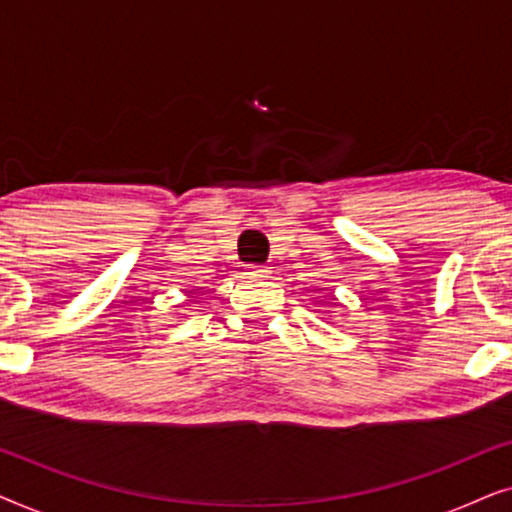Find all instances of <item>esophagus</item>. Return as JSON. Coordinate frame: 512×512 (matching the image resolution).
Wrapping results in <instances>:
<instances>
[{"mask_svg":"<svg viewBox=\"0 0 512 512\" xmlns=\"http://www.w3.org/2000/svg\"><path fill=\"white\" fill-rule=\"evenodd\" d=\"M247 275L251 279H265L270 277V270L265 268V265H251V268H247Z\"/></svg>","mask_w":512,"mask_h":512,"instance_id":"obj_1","label":"esophagus"}]
</instances>
